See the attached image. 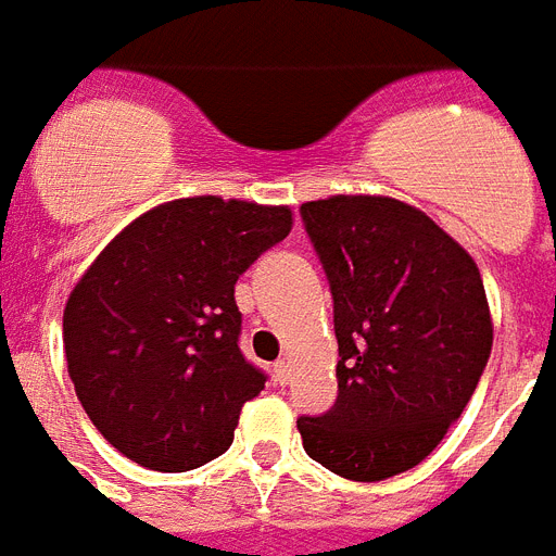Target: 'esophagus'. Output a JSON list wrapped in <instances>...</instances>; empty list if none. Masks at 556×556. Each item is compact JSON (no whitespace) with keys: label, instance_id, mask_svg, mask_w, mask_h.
I'll return each instance as SVG.
<instances>
[{"label":"esophagus","instance_id":"obj_1","mask_svg":"<svg viewBox=\"0 0 556 556\" xmlns=\"http://www.w3.org/2000/svg\"><path fill=\"white\" fill-rule=\"evenodd\" d=\"M274 375H277L279 383H288V378H291V364H288L286 357H279L277 364H274Z\"/></svg>","mask_w":556,"mask_h":556}]
</instances>
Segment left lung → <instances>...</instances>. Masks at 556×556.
<instances>
[{
    "instance_id": "8db88e82",
    "label": "left lung",
    "mask_w": 556,
    "mask_h": 556,
    "mask_svg": "<svg viewBox=\"0 0 556 556\" xmlns=\"http://www.w3.org/2000/svg\"><path fill=\"white\" fill-rule=\"evenodd\" d=\"M305 230L334 296L338 401L300 418L305 453L352 482L413 470L465 413L493 320L473 256L392 195L305 201Z\"/></svg>"
}]
</instances>
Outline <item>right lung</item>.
I'll return each mask as SVG.
<instances>
[{
	"label": "right lung",
	"mask_w": 556,
	"mask_h": 556,
	"mask_svg": "<svg viewBox=\"0 0 556 556\" xmlns=\"http://www.w3.org/2000/svg\"><path fill=\"white\" fill-rule=\"evenodd\" d=\"M294 227L288 204L164 201L74 282L68 378L100 435L141 467L185 473L222 456L265 375L239 352V274Z\"/></svg>",
	"instance_id": "obj_1"
}]
</instances>
